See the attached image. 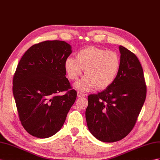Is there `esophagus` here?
Segmentation results:
<instances>
[{
    "label": "esophagus",
    "instance_id": "obj_1",
    "mask_svg": "<svg viewBox=\"0 0 160 160\" xmlns=\"http://www.w3.org/2000/svg\"><path fill=\"white\" fill-rule=\"evenodd\" d=\"M77 95H78V97H85V95H84V94L82 93V92H80V91H78V92H77Z\"/></svg>",
    "mask_w": 160,
    "mask_h": 160
}]
</instances>
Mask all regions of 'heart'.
Instances as JSON below:
<instances>
[{
	"label": "heart",
	"mask_w": 160,
	"mask_h": 160,
	"mask_svg": "<svg viewBox=\"0 0 160 160\" xmlns=\"http://www.w3.org/2000/svg\"><path fill=\"white\" fill-rule=\"evenodd\" d=\"M76 58L68 57L64 68L71 80H76L84 69L86 76L76 84V87L83 91L95 87L97 90L108 88L116 80L121 68V58L118 53L96 47L81 50Z\"/></svg>",
	"instance_id": "b5f03b06"
}]
</instances>
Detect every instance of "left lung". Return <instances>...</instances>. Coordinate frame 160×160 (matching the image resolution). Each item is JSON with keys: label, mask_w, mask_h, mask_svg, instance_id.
Here are the masks:
<instances>
[{"label": "left lung", "mask_w": 160, "mask_h": 160, "mask_svg": "<svg viewBox=\"0 0 160 160\" xmlns=\"http://www.w3.org/2000/svg\"><path fill=\"white\" fill-rule=\"evenodd\" d=\"M121 68L113 83L88 97L86 120L90 132L106 142L124 138L132 130L145 101L147 87L137 57L120 46Z\"/></svg>", "instance_id": "obj_1"}]
</instances>
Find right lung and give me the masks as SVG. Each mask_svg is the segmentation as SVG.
Instances as JSON below:
<instances>
[{
	"label": "right lung",
	"mask_w": 160,
	"mask_h": 160,
	"mask_svg": "<svg viewBox=\"0 0 160 160\" xmlns=\"http://www.w3.org/2000/svg\"><path fill=\"white\" fill-rule=\"evenodd\" d=\"M65 41L34 44L20 59L13 80V92L19 120L27 132L48 138L63 126L76 99L65 77V61L72 53ZM66 91L63 96L59 95Z\"/></svg>",
	"instance_id": "right-lung-1"
}]
</instances>
